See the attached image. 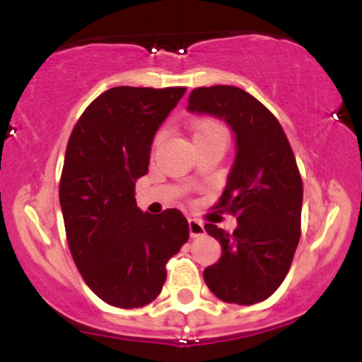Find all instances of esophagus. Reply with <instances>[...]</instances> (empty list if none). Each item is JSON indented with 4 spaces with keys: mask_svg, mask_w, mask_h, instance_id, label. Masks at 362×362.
Here are the masks:
<instances>
[{
    "mask_svg": "<svg viewBox=\"0 0 362 362\" xmlns=\"http://www.w3.org/2000/svg\"><path fill=\"white\" fill-rule=\"evenodd\" d=\"M189 233H191L192 238H198V236H203L204 235L203 222L196 221V218H189Z\"/></svg>",
    "mask_w": 362,
    "mask_h": 362,
    "instance_id": "1",
    "label": "esophagus"
}]
</instances>
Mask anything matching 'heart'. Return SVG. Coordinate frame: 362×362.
<instances>
[{
    "label": "heart",
    "mask_w": 362,
    "mask_h": 362,
    "mask_svg": "<svg viewBox=\"0 0 362 362\" xmlns=\"http://www.w3.org/2000/svg\"><path fill=\"white\" fill-rule=\"evenodd\" d=\"M194 138H202V136H211V134H218V136H228V131H226V127L222 126L218 120L215 119H203V120H198V122L194 124ZM160 134H158V140L160 138Z\"/></svg>",
    "instance_id": "b5f03b06"
}]
</instances>
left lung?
<instances>
[{
  "label": "left lung",
  "mask_w": 362,
  "mask_h": 362,
  "mask_svg": "<svg viewBox=\"0 0 362 362\" xmlns=\"http://www.w3.org/2000/svg\"><path fill=\"white\" fill-rule=\"evenodd\" d=\"M187 110L226 120L236 138L228 184L214 208L236 215L233 233L204 229L222 255L203 272L218 299L254 305L280 287L301 236L303 182L282 126L261 101L233 86L198 87Z\"/></svg>",
  "instance_id": "8db88e82"
}]
</instances>
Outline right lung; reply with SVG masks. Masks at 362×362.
<instances>
[{"instance_id": "add662e5", "label": "right lung", "mask_w": 362, "mask_h": 362, "mask_svg": "<svg viewBox=\"0 0 362 362\" xmlns=\"http://www.w3.org/2000/svg\"><path fill=\"white\" fill-rule=\"evenodd\" d=\"M184 94L185 87H113L86 108L69 136L59 182L69 252L90 291L117 308L154 301L166 262L189 240L180 210L144 214L134 199L156 131Z\"/></svg>"}]
</instances>
